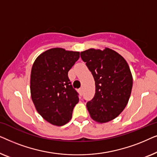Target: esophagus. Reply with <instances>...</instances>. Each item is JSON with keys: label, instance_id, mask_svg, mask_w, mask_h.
I'll return each mask as SVG.
<instances>
[{"label": "esophagus", "instance_id": "1", "mask_svg": "<svg viewBox=\"0 0 157 157\" xmlns=\"http://www.w3.org/2000/svg\"><path fill=\"white\" fill-rule=\"evenodd\" d=\"M78 93L81 96L83 95V89H82V88H80V89H78Z\"/></svg>", "mask_w": 157, "mask_h": 157}]
</instances>
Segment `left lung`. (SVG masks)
I'll return each mask as SVG.
<instances>
[{"mask_svg":"<svg viewBox=\"0 0 157 157\" xmlns=\"http://www.w3.org/2000/svg\"><path fill=\"white\" fill-rule=\"evenodd\" d=\"M81 59L93 75L96 92L86 103L94 121L106 123L121 113L129 99L132 75L126 60L112 49L90 48L81 52Z\"/></svg>","mask_w":157,"mask_h":157,"instance_id":"8db88e82","label":"left lung"}]
</instances>
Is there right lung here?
<instances>
[{"label": "right lung", "instance_id": "1", "mask_svg": "<svg viewBox=\"0 0 157 157\" xmlns=\"http://www.w3.org/2000/svg\"><path fill=\"white\" fill-rule=\"evenodd\" d=\"M79 57L78 51L51 48L38 56L32 66V101L38 113L53 125L68 123L78 102V94L73 88L68 72Z\"/></svg>", "mask_w": 157, "mask_h": 157}]
</instances>
